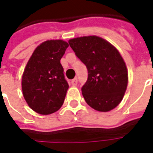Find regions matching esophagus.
<instances>
[{"label":"esophagus","instance_id":"esophagus-1","mask_svg":"<svg viewBox=\"0 0 153 153\" xmlns=\"http://www.w3.org/2000/svg\"><path fill=\"white\" fill-rule=\"evenodd\" d=\"M77 83H78V79H77V78H74V79L71 80V84H72L73 86H76Z\"/></svg>","mask_w":153,"mask_h":153}]
</instances>
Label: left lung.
<instances>
[{
  "label": "left lung",
  "mask_w": 153,
  "mask_h": 153,
  "mask_svg": "<svg viewBox=\"0 0 153 153\" xmlns=\"http://www.w3.org/2000/svg\"><path fill=\"white\" fill-rule=\"evenodd\" d=\"M70 47L88 70L82 93L88 105L98 111H109L123 99L128 72L123 58L112 45L97 36L70 39Z\"/></svg>",
  "instance_id": "8db88e82"
}]
</instances>
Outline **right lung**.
<instances>
[{
	"mask_svg": "<svg viewBox=\"0 0 153 153\" xmlns=\"http://www.w3.org/2000/svg\"><path fill=\"white\" fill-rule=\"evenodd\" d=\"M68 47L65 41H46L35 49L25 67L22 77L24 97L38 114L49 115L63 105L69 84L60 59Z\"/></svg>",
	"mask_w": 153,
	"mask_h": 153,
	"instance_id": "right-lung-1",
	"label": "right lung"
}]
</instances>
